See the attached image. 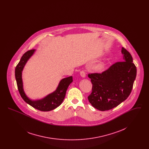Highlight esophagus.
I'll use <instances>...</instances> for the list:
<instances>
[{
    "label": "esophagus",
    "instance_id": "esophagus-1",
    "mask_svg": "<svg viewBox=\"0 0 149 149\" xmlns=\"http://www.w3.org/2000/svg\"><path fill=\"white\" fill-rule=\"evenodd\" d=\"M80 75L82 78H85V72L84 71H81L80 72Z\"/></svg>",
    "mask_w": 149,
    "mask_h": 149
}]
</instances>
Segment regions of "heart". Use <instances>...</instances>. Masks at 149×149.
I'll return each mask as SVG.
<instances>
[{"label": "heart", "instance_id": "heart-1", "mask_svg": "<svg viewBox=\"0 0 149 149\" xmlns=\"http://www.w3.org/2000/svg\"><path fill=\"white\" fill-rule=\"evenodd\" d=\"M107 66V63L106 61L100 62L98 64H95L92 67V69L93 71L96 72H99L103 71Z\"/></svg>", "mask_w": 149, "mask_h": 149}]
</instances>
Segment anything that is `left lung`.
<instances>
[{"mask_svg": "<svg viewBox=\"0 0 149 149\" xmlns=\"http://www.w3.org/2000/svg\"><path fill=\"white\" fill-rule=\"evenodd\" d=\"M122 62L112 65L101 74H91L92 92L88 99L93 107L101 111L118 106L127 98L136 77L137 69L130 52L122 48Z\"/></svg>", "mask_w": 149, "mask_h": 149, "instance_id": "8db88e82", "label": "left lung"}]
</instances>
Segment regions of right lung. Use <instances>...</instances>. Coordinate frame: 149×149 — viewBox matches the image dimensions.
<instances>
[{"label":"right lung","mask_w":149,"mask_h":149,"mask_svg":"<svg viewBox=\"0 0 149 149\" xmlns=\"http://www.w3.org/2000/svg\"><path fill=\"white\" fill-rule=\"evenodd\" d=\"M36 50H31L26 52L22 56L19 63L15 69V77L20 95L23 99L31 106L36 109L47 112L52 111L61 105L63 102L68 86L72 82V77L62 79L53 92L51 93L41 99H32L26 95L23 88L22 72L29 59L33 55Z\"/></svg>","instance_id":"obj_1"}]
</instances>
